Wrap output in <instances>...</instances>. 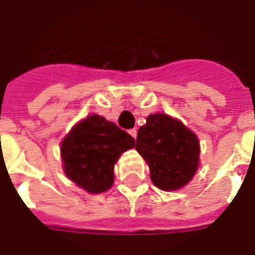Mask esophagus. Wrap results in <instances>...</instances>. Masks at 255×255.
I'll use <instances>...</instances> for the list:
<instances>
[{
    "instance_id": "1",
    "label": "esophagus",
    "mask_w": 255,
    "mask_h": 255,
    "mask_svg": "<svg viewBox=\"0 0 255 255\" xmlns=\"http://www.w3.org/2000/svg\"><path fill=\"white\" fill-rule=\"evenodd\" d=\"M128 132H129V134H131V136L133 138L137 137V131H136V128H132V129H129V131H128Z\"/></svg>"
}]
</instances>
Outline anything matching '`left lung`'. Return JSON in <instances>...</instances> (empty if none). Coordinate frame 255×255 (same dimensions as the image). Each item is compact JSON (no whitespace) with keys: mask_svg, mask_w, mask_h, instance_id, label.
I'll use <instances>...</instances> for the list:
<instances>
[{"mask_svg":"<svg viewBox=\"0 0 255 255\" xmlns=\"http://www.w3.org/2000/svg\"><path fill=\"white\" fill-rule=\"evenodd\" d=\"M136 150L146 160L150 179L162 190L187 185L200 163V142L180 121L166 114H151L141 126Z\"/></svg>","mask_w":255,"mask_h":255,"instance_id":"left-lung-1","label":"left lung"}]
</instances>
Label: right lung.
I'll use <instances>...</instances> for the list:
<instances>
[{"label":"right lung","instance_id":"right-lung-1","mask_svg":"<svg viewBox=\"0 0 255 255\" xmlns=\"http://www.w3.org/2000/svg\"><path fill=\"white\" fill-rule=\"evenodd\" d=\"M134 146V138L113 122L91 115L74 126L61 144L68 179L89 193H102L114 183V164Z\"/></svg>","mask_w":255,"mask_h":255}]
</instances>
